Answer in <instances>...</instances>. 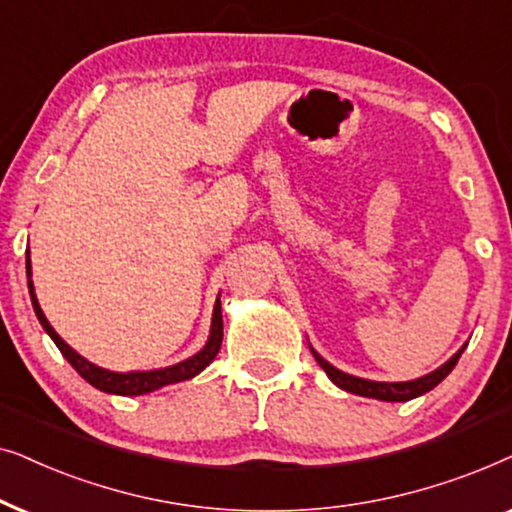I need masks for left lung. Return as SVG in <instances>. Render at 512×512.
Here are the masks:
<instances>
[{
    "mask_svg": "<svg viewBox=\"0 0 512 512\" xmlns=\"http://www.w3.org/2000/svg\"><path fill=\"white\" fill-rule=\"evenodd\" d=\"M463 349H466V346H463ZM463 349L456 351L445 365H440L438 370L426 374V377H419V379H412V381H395V384H391V381H370V379L353 377V374H346L342 370H337L335 365L327 363V360L323 356H318V353L313 349H311V353H313V358L318 360V365L323 367L327 377H330L332 384L344 388V391L363 395V398L386 400V403H405V400L417 398V395H424V393L431 391V388L438 386L440 381L454 370V365L459 363Z\"/></svg>",
    "mask_w": 512,
    "mask_h": 512,
    "instance_id": "1",
    "label": "left lung"
}]
</instances>
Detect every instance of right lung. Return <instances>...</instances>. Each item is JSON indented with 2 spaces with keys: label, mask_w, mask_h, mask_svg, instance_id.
<instances>
[{
  "label": "right lung",
  "mask_w": 512,
  "mask_h": 512,
  "mask_svg": "<svg viewBox=\"0 0 512 512\" xmlns=\"http://www.w3.org/2000/svg\"><path fill=\"white\" fill-rule=\"evenodd\" d=\"M27 278L32 276V267H30V250H27ZM27 288H30V299H32V306H34V313H37L39 323L46 330V335H49L56 346L60 349V353L67 358V363H70L74 370H77L81 377H84L88 384L98 388V391H105V393H114V395H145V393H152L156 388L161 386H168V384H177V381H185V379H192L199 374L201 370H206V367L213 363L217 351H220L222 346V306H220V297H217L215 302V309H213V325H210V337L203 349L196 353V356L182 360V363L177 365H170V367H163V370H149V372H112V370H102V367L88 363L84 356H79L77 351L72 349L70 344H65V339H60V335L56 330H53L49 320H46L42 306L37 302V295H34V285L32 281H27Z\"/></svg>",
  "instance_id": "right-lung-1"
}]
</instances>
